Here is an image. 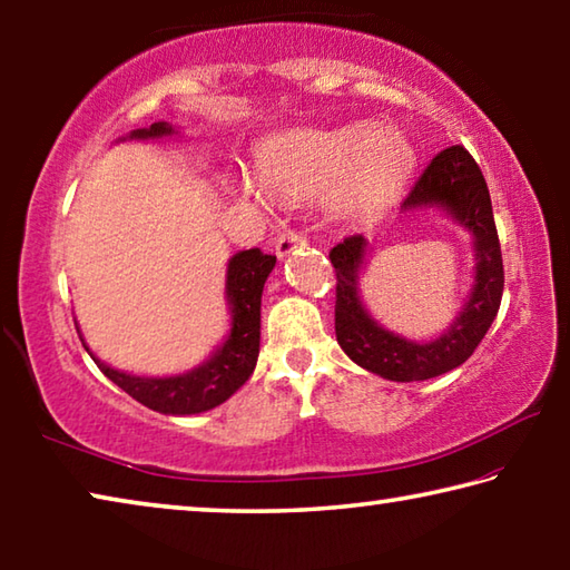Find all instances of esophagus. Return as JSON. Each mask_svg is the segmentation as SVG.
Segmentation results:
<instances>
[{"label":"esophagus","mask_w":570,"mask_h":570,"mask_svg":"<svg viewBox=\"0 0 570 570\" xmlns=\"http://www.w3.org/2000/svg\"><path fill=\"white\" fill-rule=\"evenodd\" d=\"M304 246H306V238L302 234H296V230H286V234L276 238V256L286 258L292 256L296 248H304Z\"/></svg>","instance_id":"esophagus-1"}]
</instances>
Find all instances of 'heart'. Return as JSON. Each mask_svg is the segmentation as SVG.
<instances>
[{
  "label": "heart",
  "mask_w": 570,
  "mask_h": 570,
  "mask_svg": "<svg viewBox=\"0 0 570 570\" xmlns=\"http://www.w3.org/2000/svg\"><path fill=\"white\" fill-rule=\"evenodd\" d=\"M414 148L397 128L306 130L272 140L258 153V178L240 193L258 204L326 196L332 214L366 220L382 214L407 183Z\"/></svg>",
  "instance_id": "heart-1"
}]
</instances>
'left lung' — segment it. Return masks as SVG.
I'll use <instances>...</instances> for the list:
<instances>
[{
	"label": "left lung",
	"mask_w": 570,
	"mask_h": 570,
	"mask_svg": "<svg viewBox=\"0 0 570 570\" xmlns=\"http://www.w3.org/2000/svg\"><path fill=\"white\" fill-rule=\"evenodd\" d=\"M428 208L465 228L475 256L465 304L435 340H407L380 324L364 306L360 278L370 254V240L350 236L330 254L336 268V342L354 364L380 374L382 380L422 382L455 370L478 350L503 298V256H500L488 183L465 148L452 146L432 158L410 196L404 198L402 214Z\"/></svg>",
	"instance_id": "8db88e82"
}]
</instances>
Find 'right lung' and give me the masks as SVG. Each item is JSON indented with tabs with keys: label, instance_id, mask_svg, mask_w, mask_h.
Segmentation results:
<instances>
[{
	"label": "right lung",
	"instance_id": "obj_1",
	"mask_svg": "<svg viewBox=\"0 0 570 570\" xmlns=\"http://www.w3.org/2000/svg\"><path fill=\"white\" fill-rule=\"evenodd\" d=\"M178 135L170 122H153L150 128H138L122 140H160ZM276 256L264 254L262 248L238 250L228 258L226 266V304L230 314V330L206 362L193 370L170 377H138L120 370H112L90 352L95 364L110 382L128 392L146 407L160 414H198L224 404L246 380L254 374L258 360V342H262V294L268 274L274 272ZM77 326V322H75Z\"/></svg>",
	"mask_w": 570,
	"mask_h": 570
}]
</instances>
